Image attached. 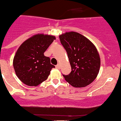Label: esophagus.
<instances>
[{"mask_svg": "<svg viewBox=\"0 0 121 121\" xmlns=\"http://www.w3.org/2000/svg\"><path fill=\"white\" fill-rule=\"evenodd\" d=\"M56 68H57V69H60V66L59 64H57V65H56Z\"/></svg>", "mask_w": 121, "mask_h": 121, "instance_id": "1", "label": "esophagus"}]
</instances>
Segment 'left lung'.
Returning <instances> with one entry per match:
<instances>
[{
	"mask_svg": "<svg viewBox=\"0 0 121 121\" xmlns=\"http://www.w3.org/2000/svg\"><path fill=\"white\" fill-rule=\"evenodd\" d=\"M62 45L67 51L71 71L64 75L71 86L82 88L92 83L96 78L100 59L95 45L77 32H67L59 36Z\"/></svg>",
	"mask_w": 121,
	"mask_h": 121,
	"instance_id": "8db88e82",
	"label": "left lung"
}]
</instances>
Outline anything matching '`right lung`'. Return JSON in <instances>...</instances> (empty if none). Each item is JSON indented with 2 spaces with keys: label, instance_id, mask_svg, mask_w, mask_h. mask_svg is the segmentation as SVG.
<instances>
[{
  "label": "right lung",
  "instance_id": "right-lung-1",
  "mask_svg": "<svg viewBox=\"0 0 121 121\" xmlns=\"http://www.w3.org/2000/svg\"><path fill=\"white\" fill-rule=\"evenodd\" d=\"M52 35L37 34L26 39L17 50L13 67L17 76L28 86H37L47 79L54 66L44 52L55 40Z\"/></svg>",
  "mask_w": 121,
  "mask_h": 121
}]
</instances>
